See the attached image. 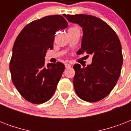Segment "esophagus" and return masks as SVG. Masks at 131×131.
Returning a JSON list of instances; mask_svg holds the SVG:
<instances>
[{
    "mask_svg": "<svg viewBox=\"0 0 131 131\" xmlns=\"http://www.w3.org/2000/svg\"><path fill=\"white\" fill-rule=\"evenodd\" d=\"M64 65H65L66 68H71V64H69V63H65V64H64Z\"/></svg>",
    "mask_w": 131,
    "mask_h": 131,
    "instance_id": "1",
    "label": "esophagus"
}]
</instances>
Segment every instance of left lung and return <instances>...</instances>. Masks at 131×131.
<instances>
[{"instance_id":"left-lung-1","label":"left lung","mask_w":131,"mask_h":131,"mask_svg":"<svg viewBox=\"0 0 131 131\" xmlns=\"http://www.w3.org/2000/svg\"><path fill=\"white\" fill-rule=\"evenodd\" d=\"M64 16L78 24L83 29L79 54H92V62L86 67L74 64V88L87 102H96L106 97L116 86L123 62L122 46L116 32L107 24L92 15L79 14Z\"/></svg>"}]
</instances>
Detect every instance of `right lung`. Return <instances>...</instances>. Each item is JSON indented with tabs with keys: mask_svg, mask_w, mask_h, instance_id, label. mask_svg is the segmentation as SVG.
<instances>
[{
	"mask_svg": "<svg viewBox=\"0 0 131 131\" xmlns=\"http://www.w3.org/2000/svg\"><path fill=\"white\" fill-rule=\"evenodd\" d=\"M67 26L62 15L45 16L27 24L15 39L9 63L11 80L32 103H43L55 92L64 65L60 62L46 65L45 53L53 48L56 32Z\"/></svg>",
	"mask_w": 131,
	"mask_h": 131,
	"instance_id": "obj_1",
	"label": "right lung"
}]
</instances>
